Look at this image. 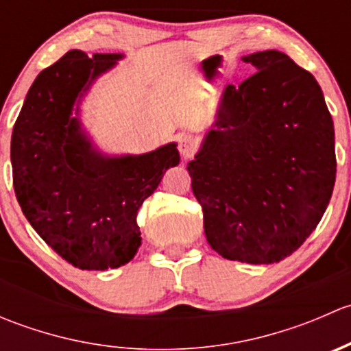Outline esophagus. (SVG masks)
<instances>
[{
  "instance_id": "34e87169",
  "label": "esophagus",
  "mask_w": 351,
  "mask_h": 351,
  "mask_svg": "<svg viewBox=\"0 0 351 351\" xmlns=\"http://www.w3.org/2000/svg\"><path fill=\"white\" fill-rule=\"evenodd\" d=\"M195 149H197V139L193 136H183L182 139H180L178 151L185 159L192 158L193 153H195Z\"/></svg>"
}]
</instances>
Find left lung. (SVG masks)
Masks as SVG:
<instances>
[{"label": "left lung", "instance_id": "left-lung-1", "mask_svg": "<svg viewBox=\"0 0 351 351\" xmlns=\"http://www.w3.org/2000/svg\"><path fill=\"white\" fill-rule=\"evenodd\" d=\"M243 61L256 73L226 86L186 169L212 250L270 265L299 250L326 210L335 127L317 81L289 56L263 51Z\"/></svg>", "mask_w": 351, "mask_h": 351}]
</instances>
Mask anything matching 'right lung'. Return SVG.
I'll return each mask as SVG.
<instances>
[{
  "label": "right lung",
  "mask_w": 351,
  "mask_h": 351,
  "mask_svg": "<svg viewBox=\"0 0 351 351\" xmlns=\"http://www.w3.org/2000/svg\"><path fill=\"white\" fill-rule=\"evenodd\" d=\"M123 54L66 52L35 77L12 134L13 186L23 215L81 270L129 263L141 246L137 210L180 162L175 143L146 154L107 156L73 112Z\"/></svg>",
  "instance_id": "obj_1"
}]
</instances>
